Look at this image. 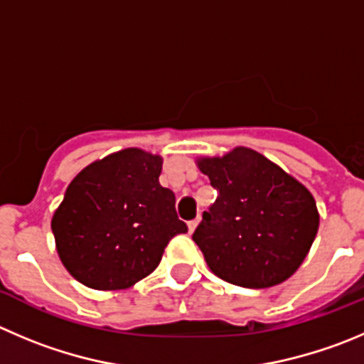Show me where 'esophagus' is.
Returning <instances> with one entry per match:
<instances>
[{
    "mask_svg": "<svg viewBox=\"0 0 364 364\" xmlns=\"http://www.w3.org/2000/svg\"><path fill=\"white\" fill-rule=\"evenodd\" d=\"M198 223H200V218H196V220L189 221V223H188V228H189V232H195V228L198 227Z\"/></svg>",
    "mask_w": 364,
    "mask_h": 364,
    "instance_id": "34e87169",
    "label": "esophagus"
}]
</instances>
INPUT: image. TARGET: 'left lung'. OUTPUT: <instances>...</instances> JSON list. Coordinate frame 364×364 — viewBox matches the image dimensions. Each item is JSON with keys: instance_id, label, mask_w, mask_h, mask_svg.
<instances>
[{"instance_id": "obj_1", "label": "left lung", "mask_w": 364, "mask_h": 364, "mask_svg": "<svg viewBox=\"0 0 364 364\" xmlns=\"http://www.w3.org/2000/svg\"><path fill=\"white\" fill-rule=\"evenodd\" d=\"M196 164L220 193L193 234L210 272L252 289L289 279L309 254L320 225L309 189L245 146Z\"/></svg>"}]
</instances>
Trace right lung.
Wrapping results in <instances>:
<instances>
[{
    "label": "right lung",
    "instance_id": "add662e5",
    "mask_svg": "<svg viewBox=\"0 0 364 364\" xmlns=\"http://www.w3.org/2000/svg\"><path fill=\"white\" fill-rule=\"evenodd\" d=\"M161 155L127 148L82 169L51 220L58 257L92 289H127L150 275L176 234L188 232L175 195L159 184Z\"/></svg>",
    "mask_w": 364,
    "mask_h": 364
}]
</instances>
